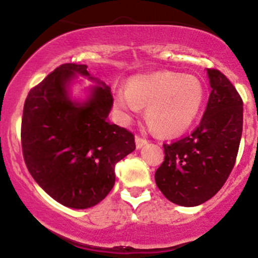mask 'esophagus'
<instances>
[{
	"mask_svg": "<svg viewBox=\"0 0 258 258\" xmlns=\"http://www.w3.org/2000/svg\"><path fill=\"white\" fill-rule=\"evenodd\" d=\"M136 146H137V149H141L142 146H145V145L147 144V140L146 139H144V137H141V136H136Z\"/></svg>",
	"mask_w": 258,
	"mask_h": 258,
	"instance_id": "esophagus-1",
	"label": "esophagus"
}]
</instances>
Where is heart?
I'll use <instances>...</instances> for the list:
<instances>
[{
	"label": "heart",
	"instance_id": "b5f03b06",
	"mask_svg": "<svg viewBox=\"0 0 258 258\" xmlns=\"http://www.w3.org/2000/svg\"><path fill=\"white\" fill-rule=\"evenodd\" d=\"M204 102V87L194 76L174 72L132 78L127 92H117L114 106L124 118L146 108L149 126L162 136H177L198 117Z\"/></svg>",
	"mask_w": 258,
	"mask_h": 258
}]
</instances>
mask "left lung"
<instances>
[{
    "label": "left lung",
    "instance_id": "1",
    "mask_svg": "<svg viewBox=\"0 0 258 258\" xmlns=\"http://www.w3.org/2000/svg\"><path fill=\"white\" fill-rule=\"evenodd\" d=\"M211 94L203 117L187 136L164 144L155 181L172 203L196 207L209 201L228 179L238 154L243 101L218 69H207Z\"/></svg>",
    "mask_w": 258,
    "mask_h": 258
}]
</instances>
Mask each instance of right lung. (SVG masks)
Instances as JSON below:
<instances>
[{"label": "right lung", "mask_w": 258, "mask_h": 258, "mask_svg": "<svg viewBox=\"0 0 258 258\" xmlns=\"http://www.w3.org/2000/svg\"><path fill=\"white\" fill-rule=\"evenodd\" d=\"M87 66L67 62L30 89L21 121L25 164L35 181L62 206L86 209L103 201L114 167L136 149L128 130L109 123V87H96L88 102L73 103L67 84Z\"/></svg>", "instance_id": "1"}]
</instances>
